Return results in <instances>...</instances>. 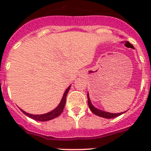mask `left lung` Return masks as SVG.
<instances>
[{"label": "left lung", "instance_id": "left-lung-1", "mask_svg": "<svg viewBox=\"0 0 151 151\" xmlns=\"http://www.w3.org/2000/svg\"><path fill=\"white\" fill-rule=\"evenodd\" d=\"M88 106L92 113H94L95 115L98 116L103 117V118H106V119L115 118V117L119 116H120L121 114L124 113V112L123 113H108V112L103 111V110H98V109H97V108L94 107V106L92 105L90 98H89L88 93Z\"/></svg>", "mask_w": 151, "mask_h": 151}]
</instances>
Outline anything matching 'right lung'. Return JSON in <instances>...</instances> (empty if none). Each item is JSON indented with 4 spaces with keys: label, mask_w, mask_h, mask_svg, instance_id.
Instances as JSON below:
<instances>
[{
    "label": "right lung",
    "mask_w": 151,
    "mask_h": 151,
    "mask_svg": "<svg viewBox=\"0 0 151 151\" xmlns=\"http://www.w3.org/2000/svg\"><path fill=\"white\" fill-rule=\"evenodd\" d=\"M70 86H71V85H69V87L67 88V89L65 91L63 96L62 100H61L60 103V104L58 105L54 110H52V111L49 112V113H45V114H41V115H33V114H30V113H26V112H25L24 110H21L20 109L21 111H22L25 115L30 117V118H32V119H35V120L37 121H41V122L50 120V119H53L56 118V117L59 116L61 113H62L63 110L64 109V106H65V104H66V95H67V93L69 92V89H70Z\"/></svg>",
    "instance_id": "1"
}]
</instances>
